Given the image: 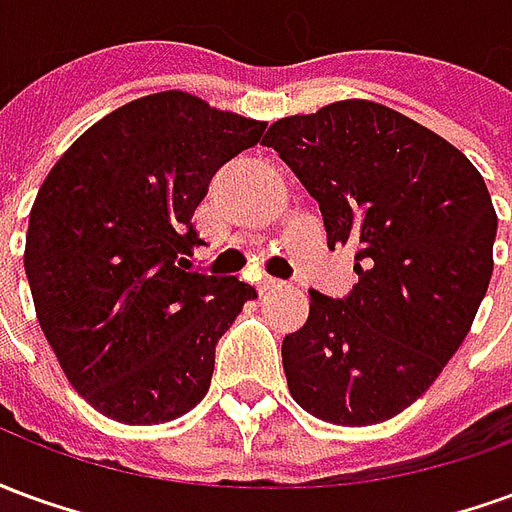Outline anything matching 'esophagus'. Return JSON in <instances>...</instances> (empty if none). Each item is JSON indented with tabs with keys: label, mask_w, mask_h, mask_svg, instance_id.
Segmentation results:
<instances>
[{
	"label": "esophagus",
	"mask_w": 512,
	"mask_h": 512,
	"mask_svg": "<svg viewBox=\"0 0 512 512\" xmlns=\"http://www.w3.org/2000/svg\"><path fill=\"white\" fill-rule=\"evenodd\" d=\"M257 288H260V293H263V296H268V293H277V290L285 288V282H279V279H271V277H263Z\"/></svg>",
	"instance_id": "obj_1"
}]
</instances>
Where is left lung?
<instances>
[{"label":"left lung","mask_w":512,"mask_h":512,"mask_svg":"<svg viewBox=\"0 0 512 512\" xmlns=\"http://www.w3.org/2000/svg\"><path fill=\"white\" fill-rule=\"evenodd\" d=\"M318 200L329 249H356L345 299L310 290V318L282 365L307 414L386 422L441 376L494 271L496 211L483 175L444 136L376 101L348 98L268 128Z\"/></svg>","instance_id":"1"}]
</instances>
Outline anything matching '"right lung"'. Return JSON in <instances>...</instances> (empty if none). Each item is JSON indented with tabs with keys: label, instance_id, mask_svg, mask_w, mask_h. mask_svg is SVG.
<instances>
[{
	"label": "right lung",
	"instance_id": "add662e5",
	"mask_svg": "<svg viewBox=\"0 0 512 512\" xmlns=\"http://www.w3.org/2000/svg\"><path fill=\"white\" fill-rule=\"evenodd\" d=\"M266 131L183 90L84 131L29 211L24 271L62 373L104 417L161 425L200 403L216 343L257 290L186 271L216 169Z\"/></svg>",
	"mask_w": 512,
	"mask_h": 512
}]
</instances>
